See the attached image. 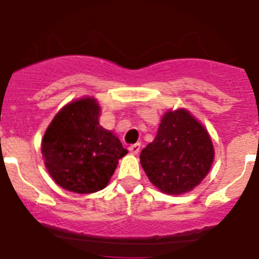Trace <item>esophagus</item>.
<instances>
[{
	"label": "esophagus",
	"mask_w": 259,
	"mask_h": 259,
	"mask_svg": "<svg viewBox=\"0 0 259 259\" xmlns=\"http://www.w3.org/2000/svg\"><path fill=\"white\" fill-rule=\"evenodd\" d=\"M140 148H141V145L139 143L132 144V145L128 146V150H130L132 154H139V152H140Z\"/></svg>",
	"instance_id": "1"
}]
</instances>
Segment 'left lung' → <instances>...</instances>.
I'll use <instances>...</instances> for the list:
<instances>
[{
    "instance_id": "left-lung-1",
    "label": "left lung",
    "mask_w": 259,
    "mask_h": 259,
    "mask_svg": "<svg viewBox=\"0 0 259 259\" xmlns=\"http://www.w3.org/2000/svg\"><path fill=\"white\" fill-rule=\"evenodd\" d=\"M150 182L167 194L189 192L209 172L214 148L209 134L187 110L167 111L154 141L140 153Z\"/></svg>"
}]
</instances>
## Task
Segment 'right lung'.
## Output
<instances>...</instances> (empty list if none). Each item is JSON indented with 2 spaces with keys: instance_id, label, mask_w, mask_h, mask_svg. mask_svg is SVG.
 <instances>
[{
  "instance_id": "1",
  "label": "right lung",
  "mask_w": 259,
  "mask_h": 259,
  "mask_svg": "<svg viewBox=\"0 0 259 259\" xmlns=\"http://www.w3.org/2000/svg\"><path fill=\"white\" fill-rule=\"evenodd\" d=\"M98 115L96 100L81 98L63 107L45 132V166L63 189L81 194L101 191L127 154L118 137L100 125Z\"/></svg>"
}]
</instances>
